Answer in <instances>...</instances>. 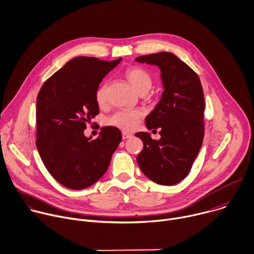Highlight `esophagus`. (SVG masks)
Segmentation results:
<instances>
[{
  "mask_svg": "<svg viewBox=\"0 0 254 254\" xmlns=\"http://www.w3.org/2000/svg\"><path fill=\"white\" fill-rule=\"evenodd\" d=\"M131 137H132V135L129 134V133H126V132L122 133V138L123 139H128V138H131Z\"/></svg>",
  "mask_w": 254,
  "mask_h": 254,
  "instance_id": "obj_1",
  "label": "esophagus"
}]
</instances>
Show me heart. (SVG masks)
<instances>
[{"label":"heart","instance_id":"heart-1","mask_svg":"<svg viewBox=\"0 0 254 254\" xmlns=\"http://www.w3.org/2000/svg\"><path fill=\"white\" fill-rule=\"evenodd\" d=\"M125 75L130 84L140 94L146 93L152 85L151 74L141 67H131L127 69ZM107 88V83H103L98 87L95 92V100L99 106H103L106 103ZM142 113L140 110L124 109L116 111L113 115H111L108 118L107 123L110 126L121 129L122 131L130 132L139 125Z\"/></svg>","mask_w":254,"mask_h":254}]
</instances>
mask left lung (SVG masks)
Here are the masks:
<instances>
[{
	"instance_id": "8db88e82",
	"label": "left lung",
	"mask_w": 254,
	"mask_h": 254,
	"mask_svg": "<svg viewBox=\"0 0 254 254\" xmlns=\"http://www.w3.org/2000/svg\"><path fill=\"white\" fill-rule=\"evenodd\" d=\"M157 65L164 92L156 108L146 118L148 129L159 128L161 138L138 132L143 149L137 163L144 175L161 185H174L189 173L204 138L205 102L198 75L172 53L159 52L136 58Z\"/></svg>"
}]
</instances>
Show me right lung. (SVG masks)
<instances>
[{
  "label": "right lung",
  "instance_id": "right-lung-1",
  "mask_svg": "<svg viewBox=\"0 0 254 254\" xmlns=\"http://www.w3.org/2000/svg\"><path fill=\"white\" fill-rule=\"evenodd\" d=\"M77 57L53 74L37 96L36 146L49 171L63 186L80 190L104 175L122 140L116 127L101 128L94 140L84 135L99 113L95 92L120 62Z\"/></svg>",
  "mask_w": 254,
  "mask_h": 254
}]
</instances>
